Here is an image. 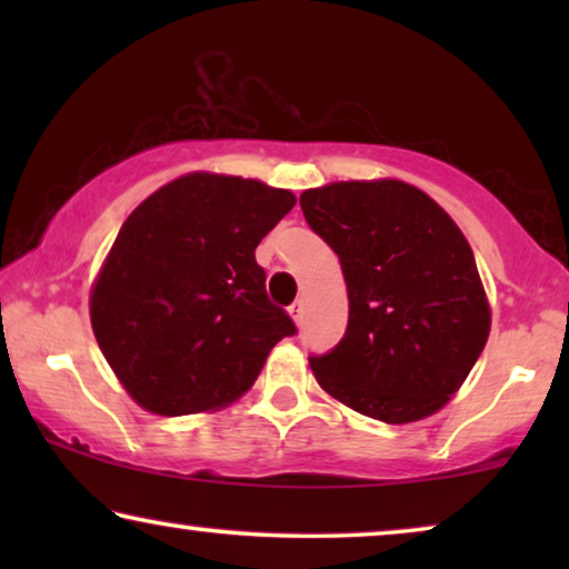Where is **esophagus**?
Listing matches in <instances>:
<instances>
[{
  "label": "esophagus",
  "mask_w": 569,
  "mask_h": 569,
  "mask_svg": "<svg viewBox=\"0 0 569 569\" xmlns=\"http://www.w3.org/2000/svg\"><path fill=\"white\" fill-rule=\"evenodd\" d=\"M290 316H292V321L295 323H302V300H295L292 306H290Z\"/></svg>",
  "instance_id": "obj_1"
}]
</instances>
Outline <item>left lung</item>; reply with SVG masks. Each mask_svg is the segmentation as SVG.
I'll return each mask as SVG.
<instances>
[{"instance_id":"1","label":"left lung","mask_w":569,"mask_h":569,"mask_svg":"<svg viewBox=\"0 0 569 569\" xmlns=\"http://www.w3.org/2000/svg\"><path fill=\"white\" fill-rule=\"evenodd\" d=\"M310 230L339 256L349 321L310 357L326 393L388 425L446 407L489 337V302L469 240L415 186L341 181L300 193Z\"/></svg>"}]
</instances>
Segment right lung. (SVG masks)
Segmentation results:
<instances>
[{
  "mask_svg": "<svg viewBox=\"0 0 569 569\" xmlns=\"http://www.w3.org/2000/svg\"><path fill=\"white\" fill-rule=\"evenodd\" d=\"M292 207V191L251 178L189 173L127 217L92 284L90 321L139 407L162 417L220 409L298 331L256 263V246Z\"/></svg>",
  "mask_w": 569,
  "mask_h": 569,
  "instance_id": "add662e5",
  "label": "right lung"
}]
</instances>
